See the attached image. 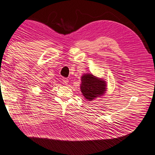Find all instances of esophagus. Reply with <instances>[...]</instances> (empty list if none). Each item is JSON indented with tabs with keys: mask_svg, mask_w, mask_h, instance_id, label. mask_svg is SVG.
<instances>
[{
	"mask_svg": "<svg viewBox=\"0 0 155 155\" xmlns=\"http://www.w3.org/2000/svg\"><path fill=\"white\" fill-rule=\"evenodd\" d=\"M63 82H64L66 85H67L68 82H69V80H68L67 78H63Z\"/></svg>",
	"mask_w": 155,
	"mask_h": 155,
	"instance_id": "obj_1",
	"label": "esophagus"
}]
</instances>
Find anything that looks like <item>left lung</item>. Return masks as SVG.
<instances>
[{"label":"left lung","mask_w":155,"mask_h":155,"mask_svg":"<svg viewBox=\"0 0 155 155\" xmlns=\"http://www.w3.org/2000/svg\"><path fill=\"white\" fill-rule=\"evenodd\" d=\"M80 90L86 100L91 101L105 94L107 84L104 78L92 73H84L81 77Z\"/></svg>","instance_id":"obj_1"}]
</instances>
